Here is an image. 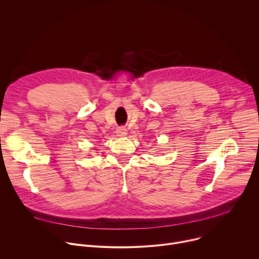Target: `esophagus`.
<instances>
[{
	"label": "esophagus",
	"mask_w": 259,
	"mask_h": 259,
	"mask_svg": "<svg viewBox=\"0 0 259 259\" xmlns=\"http://www.w3.org/2000/svg\"><path fill=\"white\" fill-rule=\"evenodd\" d=\"M116 133H117V135H120V136H125L127 134V130H126L125 127H119L116 129Z\"/></svg>",
	"instance_id": "34e87169"
}]
</instances>
